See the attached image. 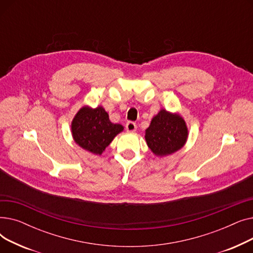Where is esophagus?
<instances>
[{
  "label": "esophagus",
  "instance_id": "esophagus-1",
  "mask_svg": "<svg viewBox=\"0 0 253 253\" xmlns=\"http://www.w3.org/2000/svg\"><path fill=\"white\" fill-rule=\"evenodd\" d=\"M125 127H126V130H127L128 132H134V131L136 130V128H137L136 124H135L134 122H132V121H129V122H127Z\"/></svg>",
  "mask_w": 253,
  "mask_h": 253
}]
</instances>
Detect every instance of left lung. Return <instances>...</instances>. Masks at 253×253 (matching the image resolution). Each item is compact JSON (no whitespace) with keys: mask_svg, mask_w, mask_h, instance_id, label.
Masks as SVG:
<instances>
[{"mask_svg":"<svg viewBox=\"0 0 253 253\" xmlns=\"http://www.w3.org/2000/svg\"><path fill=\"white\" fill-rule=\"evenodd\" d=\"M188 138V128L184 120L176 114L161 110L145 130V140L157 156L175 153L183 147Z\"/></svg>","mask_w":253,"mask_h":253,"instance_id":"obj_1","label":"left lung"}]
</instances>
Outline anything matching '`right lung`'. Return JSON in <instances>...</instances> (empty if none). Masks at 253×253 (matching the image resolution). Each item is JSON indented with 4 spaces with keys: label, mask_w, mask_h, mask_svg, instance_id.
Segmentation results:
<instances>
[{
    "label": "right lung",
    "mask_w": 253,
    "mask_h": 253,
    "mask_svg": "<svg viewBox=\"0 0 253 253\" xmlns=\"http://www.w3.org/2000/svg\"><path fill=\"white\" fill-rule=\"evenodd\" d=\"M121 131L123 126L112 123L102 106L96 109L84 106L77 113L72 122L75 141L84 150L95 155H101Z\"/></svg>",
    "instance_id": "right-lung-1"
}]
</instances>
